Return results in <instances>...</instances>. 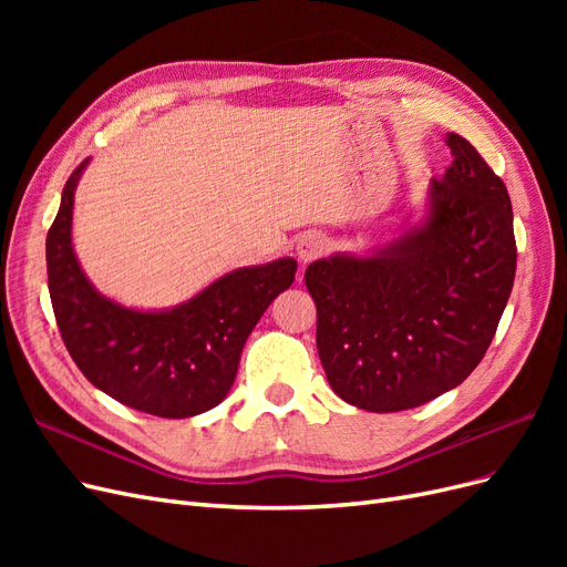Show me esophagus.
I'll return each mask as SVG.
<instances>
[{
  "instance_id": "1",
  "label": "esophagus",
  "mask_w": 567,
  "mask_h": 567,
  "mask_svg": "<svg viewBox=\"0 0 567 567\" xmlns=\"http://www.w3.org/2000/svg\"><path fill=\"white\" fill-rule=\"evenodd\" d=\"M326 250H329V238H326V236L319 234V231H307V234H302L298 246H296L298 260H300L302 265L317 260V257H321Z\"/></svg>"
}]
</instances>
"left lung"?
<instances>
[{
	"mask_svg": "<svg viewBox=\"0 0 567 567\" xmlns=\"http://www.w3.org/2000/svg\"><path fill=\"white\" fill-rule=\"evenodd\" d=\"M447 146L454 163L433 179L423 225L305 271L326 379L359 409H414L466 381L508 302L518 250L506 184L463 136Z\"/></svg>",
	"mask_w": 567,
	"mask_h": 567,
	"instance_id": "1",
	"label": "left lung"
}]
</instances>
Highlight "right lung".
Wrapping results in <instances>:
<instances>
[{
    "label": "right lung",
    "instance_id": "right-lung-1",
    "mask_svg": "<svg viewBox=\"0 0 567 567\" xmlns=\"http://www.w3.org/2000/svg\"><path fill=\"white\" fill-rule=\"evenodd\" d=\"M87 163L68 177L47 234L49 296L65 350L84 379L125 406L161 419L203 414L227 398L250 331L293 284L298 262L281 257L229 271L165 312L127 310L99 293L73 252L75 186Z\"/></svg>",
    "mask_w": 567,
    "mask_h": 567
}]
</instances>
